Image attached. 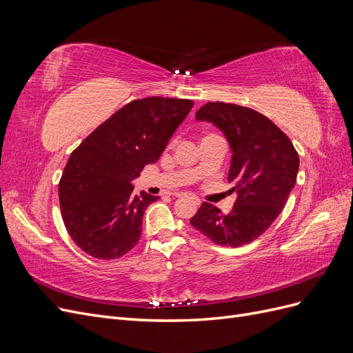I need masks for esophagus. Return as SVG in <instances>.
<instances>
[{
	"mask_svg": "<svg viewBox=\"0 0 353 353\" xmlns=\"http://www.w3.org/2000/svg\"><path fill=\"white\" fill-rule=\"evenodd\" d=\"M175 196H176V197H183V196H184V194H183V193H176V194H175ZM197 203H199V200H197Z\"/></svg>",
	"mask_w": 353,
	"mask_h": 353,
	"instance_id": "1",
	"label": "esophagus"
}]
</instances>
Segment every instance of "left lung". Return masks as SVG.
Instances as JSON below:
<instances>
[{
    "label": "left lung",
    "instance_id": "left-lung-1",
    "mask_svg": "<svg viewBox=\"0 0 353 353\" xmlns=\"http://www.w3.org/2000/svg\"><path fill=\"white\" fill-rule=\"evenodd\" d=\"M196 119L223 132L232 152L228 183L237 200L227 215L203 201L190 223L219 245L239 248L270 228L296 184L299 154L288 137L268 117L232 103H208Z\"/></svg>",
    "mask_w": 353,
    "mask_h": 353
}]
</instances>
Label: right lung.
Listing matches in <instances>:
<instances>
[{"label": "right lung", "instance_id": "1", "mask_svg": "<svg viewBox=\"0 0 353 353\" xmlns=\"http://www.w3.org/2000/svg\"><path fill=\"white\" fill-rule=\"evenodd\" d=\"M183 99L134 100L72 152L59 184L61 218L72 240L97 259H116L141 237L144 212L159 197L134 193L132 179L156 163L193 108Z\"/></svg>", "mask_w": 353, "mask_h": 353}]
</instances>
